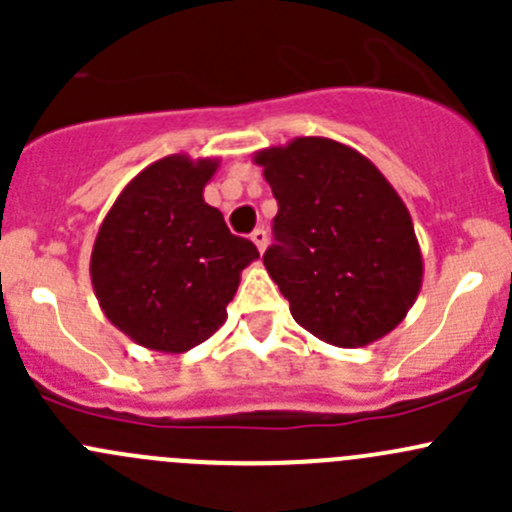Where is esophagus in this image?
Returning <instances> with one entry per match:
<instances>
[{
	"instance_id": "obj_1",
	"label": "esophagus",
	"mask_w": 512,
	"mask_h": 512,
	"mask_svg": "<svg viewBox=\"0 0 512 512\" xmlns=\"http://www.w3.org/2000/svg\"><path fill=\"white\" fill-rule=\"evenodd\" d=\"M250 240L255 242V245H257V250H260V252H265V247H267V232L262 230V227H257V230L252 232V235H250Z\"/></svg>"
}]
</instances>
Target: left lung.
Listing matches in <instances>:
<instances>
[{
    "label": "left lung",
    "instance_id": "1",
    "mask_svg": "<svg viewBox=\"0 0 512 512\" xmlns=\"http://www.w3.org/2000/svg\"><path fill=\"white\" fill-rule=\"evenodd\" d=\"M277 198L267 272L294 322L359 349L399 327L423 282L414 220L394 185L352 146L299 136L252 156Z\"/></svg>",
    "mask_w": 512,
    "mask_h": 512
}]
</instances>
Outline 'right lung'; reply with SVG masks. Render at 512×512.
Wrapping results in <instances>:
<instances>
[{"instance_id":"obj_1","label":"right lung","mask_w":512,"mask_h":512,"mask_svg":"<svg viewBox=\"0 0 512 512\" xmlns=\"http://www.w3.org/2000/svg\"><path fill=\"white\" fill-rule=\"evenodd\" d=\"M218 168L220 158H160L128 180L98 227L91 250L98 307L151 352L183 354L218 332L242 270L260 257L205 203Z\"/></svg>"}]
</instances>
